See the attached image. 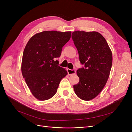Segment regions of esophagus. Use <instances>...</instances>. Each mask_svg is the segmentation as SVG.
I'll use <instances>...</instances> for the list:
<instances>
[{
	"label": "esophagus",
	"instance_id": "obj_1",
	"mask_svg": "<svg viewBox=\"0 0 132 132\" xmlns=\"http://www.w3.org/2000/svg\"><path fill=\"white\" fill-rule=\"evenodd\" d=\"M67 71L68 75H71V74H74L76 73L75 70H71V69H69V68H68Z\"/></svg>",
	"mask_w": 132,
	"mask_h": 132
}]
</instances>
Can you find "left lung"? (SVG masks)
<instances>
[{
	"label": "left lung",
	"mask_w": 132,
	"mask_h": 132,
	"mask_svg": "<svg viewBox=\"0 0 132 132\" xmlns=\"http://www.w3.org/2000/svg\"><path fill=\"white\" fill-rule=\"evenodd\" d=\"M80 61L85 67L77 71L79 82L73 86L78 98L89 101L98 96L107 81L112 53L105 38L95 31H76L72 34Z\"/></svg>",
	"instance_id": "1"
}]
</instances>
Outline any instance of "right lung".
<instances>
[{"label":"right lung","mask_w":132,"mask_h":132,"mask_svg":"<svg viewBox=\"0 0 132 132\" xmlns=\"http://www.w3.org/2000/svg\"><path fill=\"white\" fill-rule=\"evenodd\" d=\"M71 32L46 31L36 33L27 42L21 61L22 77L31 93L40 101L55 94L65 68L54 58L60 57L62 47L70 40Z\"/></svg>","instance_id":"right-lung-1"}]
</instances>
